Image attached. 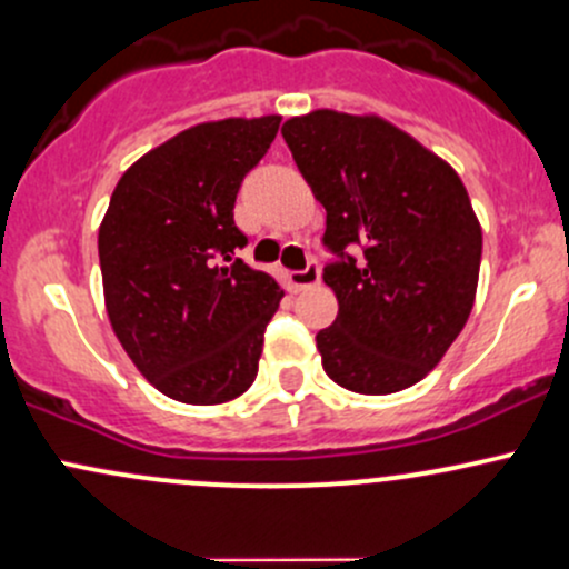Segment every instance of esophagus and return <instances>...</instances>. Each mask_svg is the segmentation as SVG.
Masks as SVG:
<instances>
[{"label": "esophagus", "mask_w": 569, "mask_h": 569, "mask_svg": "<svg viewBox=\"0 0 569 569\" xmlns=\"http://www.w3.org/2000/svg\"><path fill=\"white\" fill-rule=\"evenodd\" d=\"M318 280H321V270H318L316 261H308V267H305V270L289 272V283L295 291L310 289V286H316Z\"/></svg>", "instance_id": "34e87169"}]
</instances>
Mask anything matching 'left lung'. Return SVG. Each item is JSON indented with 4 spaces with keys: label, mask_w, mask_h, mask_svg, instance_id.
Masks as SVG:
<instances>
[{
    "label": "left lung",
    "mask_w": 569,
    "mask_h": 569,
    "mask_svg": "<svg viewBox=\"0 0 569 569\" xmlns=\"http://www.w3.org/2000/svg\"><path fill=\"white\" fill-rule=\"evenodd\" d=\"M283 140L318 202L335 261V323L316 335L327 376L356 395H395L427 376L470 318L480 223L459 174L376 116L316 110Z\"/></svg>",
    "instance_id": "1"
}]
</instances>
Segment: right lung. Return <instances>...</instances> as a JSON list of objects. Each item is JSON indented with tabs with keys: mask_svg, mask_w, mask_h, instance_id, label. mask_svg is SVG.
Wrapping results in <instances>:
<instances>
[{
	"mask_svg": "<svg viewBox=\"0 0 569 569\" xmlns=\"http://www.w3.org/2000/svg\"><path fill=\"white\" fill-rule=\"evenodd\" d=\"M280 116L186 129L134 161L99 227L112 332L161 395L221 405L251 389L278 310L272 274L237 259L246 174L264 159Z\"/></svg>",
	"mask_w": 569,
	"mask_h": 569,
	"instance_id": "obj_1",
	"label": "right lung"
}]
</instances>
